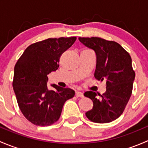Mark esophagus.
Listing matches in <instances>:
<instances>
[{
	"mask_svg": "<svg viewBox=\"0 0 148 148\" xmlns=\"http://www.w3.org/2000/svg\"><path fill=\"white\" fill-rule=\"evenodd\" d=\"M76 96H77V97H84V94L82 92L77 91V92H76Z\"/></svg>",
	"mask_w": 148,
	"mask_h": 148,
	"instance_id": "34e87169",
	"label": "esophagus"
}]
</instances>
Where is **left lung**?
I'll use <instances>...</instances> for the list:
<instances>
[{"label": "left lung", "instance_id": "left-lung-1", "mask_svg": "<svg viewBox=\"0 0 148 148\" xmlns=\"http://www.w3.org/2000/svg\"><path fill=\"white\" fill-rule=\"evenodd\" d=\"M79 40L96 53L95 77L106 82V92L102 95L92 91L84 94L93 102V108L86 112L89 120L96 123H108L122 114L132 92L135 73L132 59L118 43L99 37Z\"/></svg>", "mask_w": 148, "mask_h": 148}]
</instances>
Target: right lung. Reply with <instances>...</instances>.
I'll use <instances>...</instances> for the list:
<instances>
[{"label":"right lung","instance_id":"add662e5","mask_svg":"<svg viewBox=\"0 0 148 148\" xmlns=\"http://www.w3.org/2000/svg\"><path fill=\"white\" fill-rule=\"evenodd\" d=\"M77 37L48 38L28 46L14 67L13 87L22 114L37 126H49L59 119L65 102L74 97L69 88L51 84L47 87V75L59 67L62 53Z\"/></svg>","mask_w":148,"mask_h":148}]
</instances>
